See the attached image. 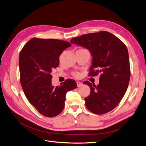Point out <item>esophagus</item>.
Wrapping results in <instances>:
<instances>
[{"mask_svg":"<svg viewBox=\"0 0 146 146\" xmlns=\"http://www.w3.org/2000/svg\"><path fill=\"white\" fill-rule=\"evenodd\" d=\"M76 84H77V86H78V87H81V86L83 85L82 82H79V81H78V82H76Z\"/></svg>","mask_w":146,"mask_h":146,"instance_id":"esophagus-1","label":"esophagus"}]
</instances>
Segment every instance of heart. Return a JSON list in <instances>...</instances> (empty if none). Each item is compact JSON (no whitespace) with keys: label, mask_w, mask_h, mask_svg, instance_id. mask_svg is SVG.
Instances as JSON below:
<instances>
[{"label":"heart","mask_w":146,"mask_h":146,"mask_svg":"<svg viewBox=\"0 0 146 146\" xmlns=\"http://www.w3.org/2000/svg\"><path fill=\"white\" fill-rule=\"evenodd\" d=\"M74 76H76V77L78 76H79V73H74Z\"/></svg>","instance_id":"b5f03b06"}]
</instances>
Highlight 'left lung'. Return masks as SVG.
I'll return each instance as SVG.
<instances>
[{
  "label": "left lung",
  "mask_w": 146,
  "mask_h": 146,
  "mask_svg": "<svg viewBox=\"0 0 146 146\" xmlns=\"http://www.w3.org/2000/svg\"><path fill=\"white\" fill-rule=\"evenodd\" d=\"M70 42L90 51L92 56L90 75L101 73L98 85L89 81L83 83L91 90L89 96L85 99L87 108L96 114H104L114 109L125 96L130 80L127 47L116 36L106 31L73 38Z\"/></svg>",
  "instance_id": "left-lung-1"
}]
</instances>
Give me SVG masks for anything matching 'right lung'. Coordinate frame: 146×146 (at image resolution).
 <instances>
[{
    "label": "right lung",
    "instance_id": "add662e5",
    "mask_svg": "<svg viewBox=\"0 0 146 146\" xmlns=\"http://www.w3.org/2000/svg\"><path fill=\"white\" fill-rule=\"evenodd\" d=\"M70 42L55 39L33 38L19 55L20 79L26 98L42 115L53 117L62 111L67 91L77 88L73 79L61 85H52L53 68L59 66V58Z\"/></svg>",
    "mask_w": 146,
    "mask_h": 146
}]
</instances>
